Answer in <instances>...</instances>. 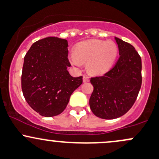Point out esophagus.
Segmentation results:
<instances>
[{"label":"esophagus","instance_id":"34e87169","mask_svg":"<svg viewBox=\"0 0 159 159\" xmlns=\"http://www.w3.org/2000/svg\"><path fill=\"white\" fill-rule=\"evenodd\" d=\"M83 83H86V82L89 81V76H86V75H84V76H83Z\"/></svg>","mask_w":159,"mask_h":159}]
</instances>
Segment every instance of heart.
<instances>
[{
	"label": "heart",
	"mask_w": 159,
	"mask_h": 159,
	"mask_svg": "<svg viewBox=\"0 0 159 159\" xmlns=\"http://www.w3.org/2000/svg\"><path fill=\"white\" fill-rule=\"evenodd\" d=\"M117 55V47L114 42L92 39L78 44L70 55V61L76 66L87 61L89 72L101 75L110 70Z\"/></svg>",
	"instance_id": "heart-1"
}]
</instances>
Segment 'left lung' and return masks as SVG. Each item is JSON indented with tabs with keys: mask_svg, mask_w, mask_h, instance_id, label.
Instances as JSON below:
<instances>
[{
	"mask_svg": "<svg viewBox=\"0 0 159 159\" xmlns=\"http://www.w3.org/2000/svg\"><path fill=\"white\" fill-rule=\"evenodd\" d=\"M120 57L104 76L90 80L94 90L89 98L93 113L102 119H115L134 105L142 85L140 56L130 44L115 37Z\"/></svg>",
	"mask_w": 159,
	"mask_h": 159,
	"instance_id": "1",
	"label": "left lung"
}]
</instances>
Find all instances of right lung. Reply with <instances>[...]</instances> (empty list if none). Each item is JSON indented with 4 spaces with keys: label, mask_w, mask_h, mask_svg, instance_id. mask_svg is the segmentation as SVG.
<instances>
[{
    "label": "right lung",
    "mask_w": 159,
    "mask_h": 159,
    "mask_svg": "<svg viewBox=\"0 0 159 159\" xmlns=\"http://www.w3.org/2000/svg\"><path fill=\"white\" fill-rule=\"evenodd\" d=\"M66 39L48 37L37 41L24 57L21 85L27 103L46 117L62 113L70 95L83 83V76L73 77Z\"/></svg>",
    "instance_id": "1"
}]
</instances>
